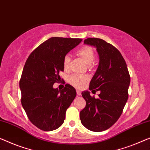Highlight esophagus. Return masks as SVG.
I'll return each mask as SVG.
<instances>
[{
    "label": "esophagus",
    "instance_id": "34e87169",
    "mask_svg": "<svg viewBox=\"0 0 150 150\" xmlns=\"http://www.w3.org/2000/svg\"><path fill=\"white\" fill-rule=\"evenodd\" d=\"M77 96H81V91H80L79 90H78V89H77Z\"/></svg>",
    "mask_w": 150,
    "mask_h": 150
}]
</instances>
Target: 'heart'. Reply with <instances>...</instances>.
<instances>
[{
  "instance_id": "b5f03b06",
  "label": "heart",
  "mask_w": 150,
  "mask_h": 150,
  "mask_svg": "<svg viewBox=\"0 0 150 150\" xmlns=\"http://www.w3.org/2000/svg\"><path fill=\"white\" fill-rule=\"evenodd\" d=\"M77 54L88 65H91L95 59V54L92 48L89 46H84L77 50ZM71 59L69 55H65L63 58V67L65 70L70 68ZM89 77L83 75H73L69 77V81L77 88H81L88 82Z\"/></svg>"
}]
</instances>
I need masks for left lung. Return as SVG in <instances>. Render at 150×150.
<instances>
[{
	"label": "left lung",
	"instance_id": "1",
	"mask_svg": "<svg viewBox=\"0 0 150 150\" xmlns=\"http://www.w3.org/2000/svg\"><path fill=\"white\" fill-rule=\"evenodd\" d=\"M83 42L96 48L99 55V65L89 89L93 93L98 91L100 93L95 98L89 91L81 93L86 105L80 112V120L89 130L100 132L112 126L121 115L128 100L130 75L126 62L115 46L96 38Z\"/></svg>",
	"mask_w": 150,
	"mask_h": 150
}]
</instances>
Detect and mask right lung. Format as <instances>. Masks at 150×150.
I'll use <instances>...</instances> for the list:
<instances>
[{
  "instance_id": "obj_1",
  "label": "right lung",
  "mask_w": 150,
  "mask_h": 150,
  "mask_svg": "<svg viewBox=\"0 0 150 150\" xmlns=\"http://www.w3.org/2000/svg\"><path fill=\"white\" fill-rule=\"evenodd\" d=\"M82 39L52 37L35 49L27 59L19 81L21 104L32 123L42 131L61 127L66 110L76 96L75 89L66 84L62 89L53 85L61 79L63 58Z\"/></svg>"
}]
</instances>
